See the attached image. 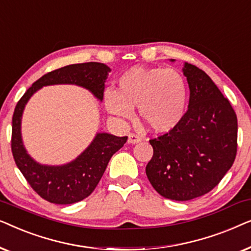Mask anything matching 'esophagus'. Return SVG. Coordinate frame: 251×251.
Masks as SVG:
<instances>
[{"instance_id": "34e87169", "label": "esophagus", "mask_w": 251, "mask_h": 251, "mask_svg": "<svg viewBox=\"0 0 251 251\" xmlns=\"http://www.w3.org/2000/svg\"><path fill=\"white\" fill-rule=\"evenodd\" d=\"M139 142H142V138H140L139 136L135 135V133H130L129 138H128V143L129 144H137V143H139Z\"/></svg>"}]
</instances>
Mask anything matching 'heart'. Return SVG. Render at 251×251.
<instances>
[{
	"mask_svg": "<svg viewBox=\"0 0 251 251\" xmlns=\"http://www.w3.org/2000/svg\"><path fill=\"white\" fill-rule=\"evenodd\" d=\"M109 114L129 120L138 107L142 121L155 133L174 130L184 118L187 87L183 75L173 68L135 66L118 80V91L107 90L104 97Z\"/></svg>",
	"mask_w": 251,
	"mask_h": 251,
	"instance_id": "heart-1",
	"label": "heart"
}]
</instances>
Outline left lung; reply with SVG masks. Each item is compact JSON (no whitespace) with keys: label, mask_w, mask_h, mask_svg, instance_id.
<instances>
[{"label":"left lung","mask_w":251,"mask_h":251,"mask_svg":"<svg viewBox=\"0 0 251 251\" xmlns=\"http://www.w3.org/2000/svg\"><path fill=\"white\" fill-rule=\"evenodd\" d=\"M174 61V59H171ZM188 109L171 131L151 139L153 156L146 175L166 199L188 201L210 192L236 156L238 119L234 109L203 71L185 63Z\"/></svg>","instance_id":"1"}]
</instances>
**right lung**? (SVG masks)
Returning <instances> with one entry per match:
<instances>
[{"instance_id":"obj_1","label":"right lung","mask_w":251,"mask_h":251,"mask_svg":"<svg viewBox=\"0 0 251 251\" xmlns=\"http://www.w3.org/2000/svg\"><path fill=\"white\" fill-rule=\"evenodd\" d=\"M111 68L101 63L74 64L49 72L27 90L17 102L12 116L11 151L17 167L34 191L56 204H72L88 198L97 186L113 154L125 145L128 137L98 132L76 159L63 166L37 163L24 146L22 116L29 98L46 85L76 84L88 89L98 100L104 97L105 82Z\"/></svg>"}]
</instances>
